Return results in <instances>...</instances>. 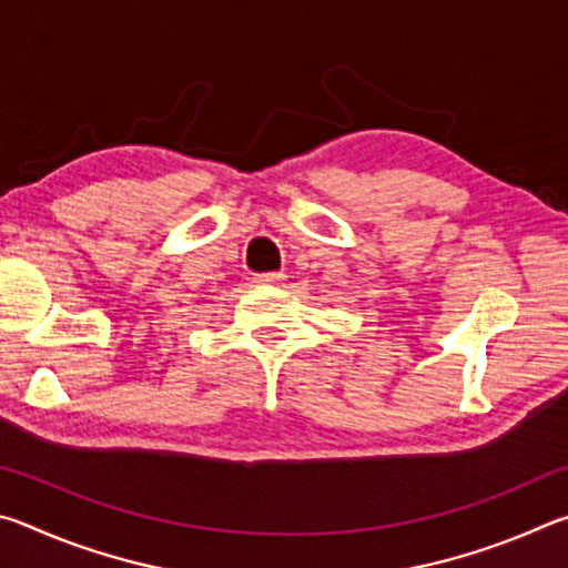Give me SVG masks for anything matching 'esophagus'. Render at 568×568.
Returning a JSON list of instances; mask_svg holds the SVG:
<instances>
[{
	"instance_id": "34e87169",
	"label": "esophagus",
	"mask_w": 568,
	"mask_h": 568,
	"mask_svg": "<svg viewBox=\"0 0 568 568\" xmlns=\"http://www.w3.org/2000/svg\"><path fill=\"white\" fill-rule=\"evenodd\" d=\"M283 281H285L283 273H257L255 275V283H265V285H277Z\"/></svg>"
}]
</instances>
